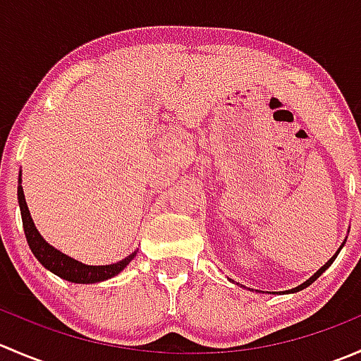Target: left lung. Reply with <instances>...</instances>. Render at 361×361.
Returning a JSON list of instances; mask_svg holds the SVG:
<instances>
[{
    "label": "left lung",
    "mask_w": 361,
    "mask_h": 361,
    "mask_svg": "<svg viewBox=\"0 0 361 361\" xmlns=\"http://www.w3.org/2000/svg\"><path fill=\"white\" fill-rule=\"evenodd\" d=\"M337 253H338V251H337ZM337 253H336V255H334V257H332V258H330V260H329V262H326V264H325V265H323V267H322V269H319V271H318V272H316V274H314V276H312V278H309V279H307V281H305V283H302V285H300V286H297V288H293V290H292V292H298V290H304V288H307V286H309V285H311V283H314V281H316V279H318V278H319V276H322V274H323V272H325V271H326V267H330V264H332V262H334V260H336Z\"/></svg>",
    "instance_id": "8db88e82"
}]
</instances>
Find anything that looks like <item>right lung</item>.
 I'll return each mask as SVG.
<instances>
[{"label":"right lung","instance_id":"obj_1","mask_svg":"<svg viewBox=\"0 0 361 361\" xmlns=\"http://www.w3.org/2000/svg\"><path fill=\"white\" fill-rule=\"evenodd\" d=\"M17 197H19L20 214H23V227L29 248H31L32 255L38 258V262L43 267L49 269L50 272H54V274L59 276V278L68 279V281L71 283H83V285H85V283H99L118 274V272L123 271L126 265L136 257V251H134L133 255H129V257H126L123 260L111 265H85L78 260H73L68 255L52 248V246L39 235V232L36 231L31 214H29L27 204H25L23 185L17 187Z\"/></svg>","mask_w":361,"mask_h":361}]
</instances>
